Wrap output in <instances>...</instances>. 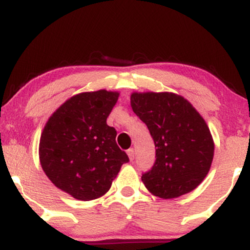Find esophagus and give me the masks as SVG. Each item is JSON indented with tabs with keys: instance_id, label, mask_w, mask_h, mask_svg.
<instances>
[{
	"instance_id": "esophagus-1",
	"label": "esophagus",
	"mask_w": 250,
	"mask_h": 250,
	"mask_svg": "<svg viewBox=\"0 0 250 250\" xmlns=\"http://www.w3.org/2000/svg\"><path fill=\"white\" fill-rule=\"evenodd\" d=\"M127 154H128V156H129V160H130V161H133L134 157H135V151H134V149H133V148L128 149Z\"/></svg>"
}]
</instances>
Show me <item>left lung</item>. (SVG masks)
I'll use <instances>...</instances> for the list:
<instances>
[{
    "label": "left lung",
    "instance_id": "left-lung-1",
    "mask_svg": "<svg viewBox=\"0 0 250 250\" xmlns=\"http://www.w3.org/2000/svg\"><path fill=\"white\" fill-rule=\"evenodd\" d=\"M133 111L147 125L156 148L153 168L142 175L149 193L175 199L205 180L214 157V140L205 119L175 93L134 91Z\"/></svg>",
    "mask_w": 250,
    "mask_h": 250
}]
</instances>
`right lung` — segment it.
<instances>
[{
  "label": "right lung",
  "instance_id": "add662e5",
  "mask_svg": "<svg viewBox=\"0 0 250 250\" xmlns=\"http://www.w3.org/2000/svg\"><path fill=\"white\" fill-rule=\"evenodd\" d=\"M119 96V91L105 89L76 94L51 114L43 128L41 167L55 187L74 199L103 196L129 161L116 145V130L107 125Z\"/></svg>",
  "mask_w": 250,
  "mask_h": 250
}]
</instances>
